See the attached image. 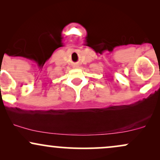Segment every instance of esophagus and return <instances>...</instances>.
<instances>
[{"instance_id": "obj_1", "label": "esophagus", "mask_w": 160, "mask_h": 160, "mask_svg": "<svg viewBox=\"0 0 160 160\" xmlns=\"http://www.w3.org/2000/svg\"><path fill=\"white\" fill-rule=\"evenodd\" d=\"M78 68V65H74V68Z\"/></svg>"}]
</instances>
